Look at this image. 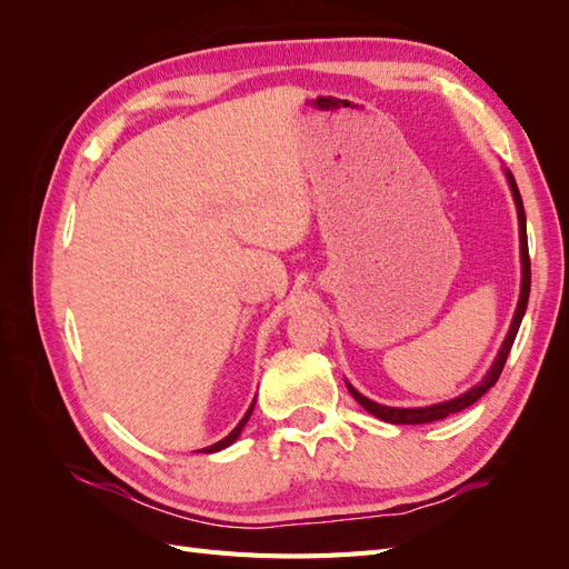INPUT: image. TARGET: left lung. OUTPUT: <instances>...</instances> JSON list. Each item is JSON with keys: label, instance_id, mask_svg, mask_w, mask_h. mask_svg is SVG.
<instances>
[{"label": "left lung", "instance_id": "8db88e82", "mask_svg": "<svg viewBox=\"0 0 569 569\" xmlns=\"http://www.w3.org/2000/svg\"><path fill=\"white\" fill-rule=\"evenodd\" d=\"M506 180L510 184V192H512V201H515V209H518V222H520V263H522V282H520V299H518V308H515V316L510 322V330L501 343V349H498V356L491 363L489 372L481 377V382H477L472 389H468L465 393L456 396L451 401H443V403H435V406H422V408H391V406H382V403H375L370 401L368 396L360 393L358 389H353L349 382V391L353 399L363 406L368 412H372L375 418H380L385 422L391 425H425V422H435V420H443L453 416V412H460L468 406H472L475 401H479L481 396H485L493 385L498 377L503 372V366L508 360V353L512 349V341L518 337L520 330V322L525 318L527 311V301H529V287H531V266H529V247H527V218H525V206H522V197H520V189L515 184V178L510 170L506 168Z\"/></svg>", "mask_w": 569, "mask_h": 569}]
</instances>
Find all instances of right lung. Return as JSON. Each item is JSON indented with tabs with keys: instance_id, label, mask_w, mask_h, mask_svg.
<instances>
[{
	"instance_id": "obj_1",
	"label": "right lung",
	"mask_w": 569,
	"mask_h": 569,
	"mask_svg": "<svg viewBox=\"0 0 569 569\" xmlns=\"http://www.w3.org/2000/svg\"><path fill=\"white\" fill-rule=\"evenodd\" d=\"M253 403H256V399L251 401V406H249V410H247V416L239 420V425L232 429V432L226 437V439H220V441H216L213 446H206V449H201L203 453H216V451H222V449H228L230 443H234L237 439H239V435H242V429H244V425L249 422V418H251V412H253Z\"/></svg>"
}]
</instances>
